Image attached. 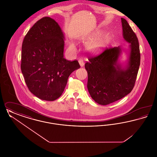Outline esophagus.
<instances>
[{
  "mask_svg": "<svg viewBox=\"0 0 157 157\" xmlns=\"http://www.w3.org/2000/svg\"><path fill=\"white\" fill-rule=\"evenodd\" d=\"M79 65L81 67H83L84 66V62H83V60L82 59H79Z\"/></svg>",
  "mask_w": 157,
  "mask_h": 157,
  "instance_id": "1",
  "label": "esophagus"
}]
</instances>
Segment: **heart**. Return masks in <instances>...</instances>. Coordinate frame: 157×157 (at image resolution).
Wrapping results in <instances>:
<instances>
[{
	"mask_svg": "<svg viewBox=\"0 0 157 157\" xmlns=\"http://www.w3.org/2000/svg\"><path fill=\"white\" fill-rule=\"evenodd\" d=\"M90 49L95 51V50H97L99 48H100L101 44L98 42H93V43L90 44ZM72 46H74L72 45Z\"/></svg>",
	"mask_w": 157,
	"mask_h": 157,
	"instance_id": "1",
	"label": "heart"
}]
</instances>
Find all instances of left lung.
Returning <instances> with one entry per match:
<instances>
[{
	"label": "left lung",
	"instance_id": "1",
	"mask_svg": "<svg viewBox=\"0 0 157 157\" xmlns=\"http://www.w3.org/2000/svg\"><path fill=\"white\" fill-rule=\"evenodd\" d=\"M123 36L130 44L129 60L126 68L118 63L121 52L120 46L107 48L96 56H89L85 65L88 72L87 88L98 104H111L129 94L134 87L140 65L138 38L127 22L121 18Z\"/></svg>",
	"mask_w": 157,
	"mask_h": 157
}]
</instances>
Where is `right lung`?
Here are the masks:
<instances>
[{
	"instance_id": "add662e5",
	"label": "right lung",
	"mask_w": 157,
	"mask_h": 157,
	"mask_svg": "<svg viewBox=\"0 0 157 157\" xmlns=\"http://www.w3.org/2000/svg\"><path fill=\"white\" fill-rule=\"evenodd\" d=\"M64 35L49 17L35 23L23 41L21 71L30 92L45 101L61 96L69 75L80 67L78 61L63 58Z\"/></svg>"
}]
</instances>
